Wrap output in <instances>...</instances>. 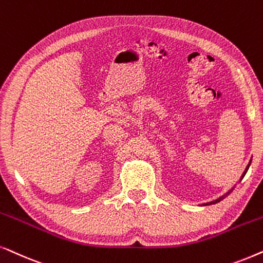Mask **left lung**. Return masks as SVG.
Wrapping results in <instances>:
<instances>
[{
	"label": "left lung",
	"mask_w": 263,
	"mask_h": 263,
	"mask_svg": "<svg viewBox=\"0 0 263 263\" xmlns=\"http://www.w3.org/2000/svg\"><path fill=\"white\" fill-rule=\"evenodd\" d=\"M249 166H250V163L249 164H248V167H247V170H246V172H244L243 173V176H241V178H243L244 176H246V173H247V171H248V168H249ZM222 198V197H221ZM221 198H219V199H216V201H214V202H211V203H207V204H213V203H216V202H219L220 201V199H221Z\"/></svg>",
	"instance_id": "obj_1"
}]
</instances>
